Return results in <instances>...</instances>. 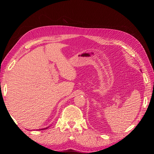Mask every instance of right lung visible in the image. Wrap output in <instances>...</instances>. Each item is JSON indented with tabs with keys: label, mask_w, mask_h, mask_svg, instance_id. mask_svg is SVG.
I'll list each match as a JSON object with an SVG mask.
<instances>
[{
	"label": "right lung",
	"mask_w": 154,
	"mask_h": 154,
	"mask_svg": "<svg viewBox=\"0 0 154 154\" xmlns=\"http://www.w3.org/2000/svg\"><path fill=\"white\" fill-rule=\"evenodd\" d=\"M49 127H46V128H42V129H38V130H44V129H47L48 128H49Z\"/></svg>",
	"instance_id": "add662e5"
}]
</instances>
